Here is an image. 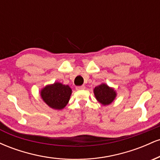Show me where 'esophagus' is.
<instances>
[{"label":"esophagus","mask_w":160,"mask_h":160,"mask_svg":"<svg viewBox=\"0 0 160 160\" xmlns=\"http://www.w3.org/2000/svg\"><path fill=\"white\" fill-rule=\"evenodd\" d=\"M85 86H77L76 89L77 90H82V89H85Z\"/></svg>","instance_id":"esophagus-1"}]
</instances>
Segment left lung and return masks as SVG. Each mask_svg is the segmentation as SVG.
Masks as SVG:
<instances>
[{
    "instance_id": "1",
    "label": "left lung",
    "mask_w": 160,
    "mask_h": 160,
    "mask_svg": "<svg viewBox=\"0 0 160 160\" xmlns=\"http://www.w3.org/2000/svg\"><path fill=\"white\" fill-rule=\"evenodd\" d=\"M94 94L97 101L103 105H108L112 103L117 96L114 89L105 83L96 86L94 89Z\"/></svg>"
}]
</instances>
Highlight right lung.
I'll list each match as a JSON object with an SVG mask.
<instances>
[{
  "instance_id": "right-lung-1",
  "label": "right lung",
  "mask_w": 160,
  "mask_h": 160,
  "mask_svg": "<svg viewBox=\"0 0 160 160\" xmlns=\"http://www.w3.org/2000/svg\"><path fill=\"white\" fill-rule=\"evenodd\" d=\"M72 90L69 86L61 82H54L46 86L40 91V95L49 107L56 110H62L68 103Z\"/></svg>"
}]
</instances>
